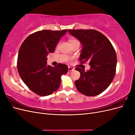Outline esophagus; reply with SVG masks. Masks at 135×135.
<instances>
[{"label": "esophagus", "mask_w": 135, "mask_h": 135, "mask_svg": "<svg viewBox=\"0 0 135 135\" xmlns=\"http://www.w3.org/2000/svg\"><path fill=\"white\" fill-rule=\"evenodd\" d=\"M74 70V68H72L71 66H69V71H73Z\"/></svg>", "instance_id": "obj_1"}]
</instances>
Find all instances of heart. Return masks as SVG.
Instances as JSON below:
<instances>
[{
  "label": "heart",
  "mask_w": 135,
  "mask_h": 135,
  "mask_svg": "<svg viewBox=\"0 0 135 135\" xmlns=\"http://www.w3.org/2000/svg\"><path fill=\"white\" fill-rule=\"evenodd\" d=\"M76 40H70V42H73V41H75Z\"/></svg>",
  "instance_id": "heart-1"
}]
</instances>
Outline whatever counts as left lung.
<instances>
[{
    "label": "left lung",
    "mask_w": 135,
    "mask_h": 135,
    "mask_svg": "<svg viewBox=\"0 0 135 135\" xmlns=\"http://www.w3.org/2000/svg\"><path fill=\"white\" fill-rule=\"evenodd\" d=\"M71 35L79 39L83 48L80 55L81 63L89 61L90 70L76 68L80 73L75 81L79 92L94 96L104 92L111 84L115 75L117 55L110 40L101 32L93 29L69 30Z\"/></svg>",
    "instance_id": "8db88e82"
}]
</instances>
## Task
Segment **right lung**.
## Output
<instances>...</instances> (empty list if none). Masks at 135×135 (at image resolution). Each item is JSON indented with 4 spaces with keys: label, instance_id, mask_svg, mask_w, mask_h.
<instances>
[{
    "label": "right lung",
    "instance_id": "add662e5",
    "mask_svg": "<svg viewBox=\"0 0 135 135\" xmlns=\"http://www.w3.org/2000/svg\"><path fill=\"white\" fill-rule=\"evenodd\" d=\"M68 30H43L34 32L22 43L18 54L17 66L20 77L27 87L41 96L51 95L60 86L61 77L68 71V66L58 64L47 65V56L55 52L60 38Z\"/></svg>",
    "mask_w": 135,
    "mask_h": 135
}]
</instances>
